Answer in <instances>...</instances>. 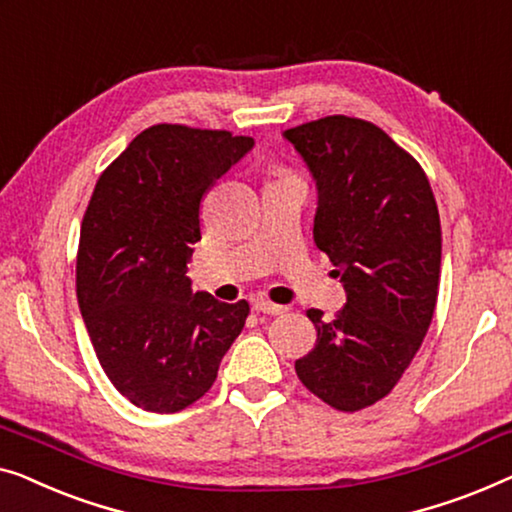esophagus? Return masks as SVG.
<instances>
[{"mask_svg": "<svg viewBox=\"0 0 512 512\" xmlns=\"http://www.w3.org/2000/svg\"><path fill=\"white\" fill-rule=\"evenodd\" d=\"M253 308H255L257 313H264V315H280V313L287 311V306L271 304V301H266V299H257L255 304H253Z\"/></svg>", "mask_w": 512, "mask_h": 512, "instance_id": "34e87169", "label": "esophagus"}]
</instances>
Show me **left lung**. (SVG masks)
Returning <instances> with one entry per match:
<instances>
[{
	"label": "left lung",
	"instance_id": "1",
	"mask_svg": "<svg viewBox=\"0 0 512 512\" xmlns=\"http://www.w3.org/2000/svg\"><path fill=\"white\" fill-rule=\"evenodd\" d=\"M283 136L311 171L315 246L345 287L336 320L308 311L318 341L294 369L315 397L355 413L392 392L434 318L436 199L420 164L373 122L329 115Z\"/></svg>",
	"mask_w": 512,
	"mask_h": 512
}]
</instances>
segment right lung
Returning <instances> with one entry per match:
<instances>
[{
  "instance_id": "add662e5",
  "label": "right lung",
  "mask_w": 512,
  "mask_h": 512,
  "mask_svg": "<svg viewBox=\"0 0 512 512\" xmlns=\"http://www.w3.org/2000/svg\"><path fill=\"white\" fill-rule=\"evenodd\" d=\"M250 136L155 125L99 176L83 215L76 294L102 369L122 397L178 413L211 390L250 306L192 292L208 187L253 150Z\"/></svg>"
}]
</instances>
